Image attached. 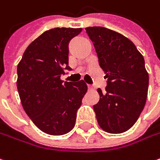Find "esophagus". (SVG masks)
<instances>
[{"label":"esophagus","instance_id":"1","mask_svg":"<svg viewBox=\"0 0 160 160\" xmlns=\"http://www.w3.org/2000/svg\"><path fill=\"white\" fill-rule=\"evenodd\" d=\"M88 89H89V90H92V89H94V87L92 86V85H88Z\"/></svg>","mask_w":160,"mask_h":160}]
</instances>
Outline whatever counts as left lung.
Here are the masks:
<instances>
[{
	"label": "left lung",
	"mask_w": 160,
	"mask_h": 160,
	"mask_svg": "<svg viewBox=\"0 0 160 160\" xmlns=\"http://www.w3.org/2000/svg\"><path fill=\"white\" fill-rule=\"evenodd\" d=\"M85 29L108 79L106 92L98 89L99 101L93 106L98 125L109 133L124 132L138 120L147 100L149 74L144 58L118 32L103 27Z\"/></svg>",
	"instance_id": "8db88e82"
}]
</instances>
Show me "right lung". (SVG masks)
Masks as SVG:
<instances>
[{
  "label": "right lung",
  "instance_id": "right-lung-1",
  "mask_svg": "<svg viewBox=\"0 0 160 160\" xmlns=\"http://www.w3.org/2000/svg\"><path fill=\"white\" fill-rule=\"evenodd\" d=\"M82 28H55L28 45L17 68V88L26 114L42 132L62 135L75 125L77 111L88 90L80 80H61L69 66V43Z\"/></svg>",
  "mask_w": 160,
  "mask_h": 160
}]
</instances>
